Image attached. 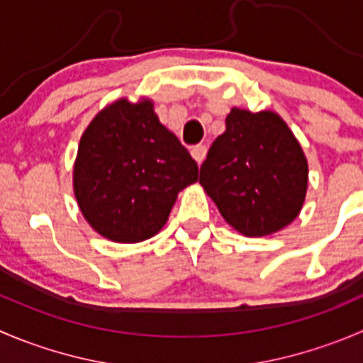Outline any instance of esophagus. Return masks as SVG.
<instances>
[{"label":"esophagus","mask_w":363,"mask_h":363,"mask_svg":"<svg viewBox=\"0 0 363 363\" xmlns=\"http://www.w3.org/2000/svg\"><path fill=\"white\" fill-rule=\"evenodd\" d=\"M191 154H193V157H195V161L196 163H202L203 160H206V154H207V147L203 145V143H199V145H195L191 149Z\"/></svg>","instance_id":"esophagus-1"}]
</instances>
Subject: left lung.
I'll return each instance as SVG.
<instances>
[{
    "label": "left lung",
    "mask_w": 363,
    "mask_h": 363,
    "mask_svg": "<svg viewBox=\"0 0 363 363\" xmlns=\"http://www.w3.org/2000/svg\"><path fill=\"white\" fill-rule=\"evenodd\" d=\"M200 167V184L228 225L250 238L273 234L300 213L308 167L300 143L273 111L234 110Z\"/></svg>",
    "instance_id": "1"
}]
</instances>
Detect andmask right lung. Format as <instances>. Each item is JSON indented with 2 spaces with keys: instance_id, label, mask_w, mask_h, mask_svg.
Masks as SVG:
<instances>
[{
  "instance_id": "right-lung-1",
  "label": "right lung",
  "mask_w": 363,
  "mask_h": 363,
  "mask_svg": "<svg viewBox=\"0 0 363 363\" xmlns=\"http://www.w3.org/2000/svg\"><path fill=\"white\" fill-rule=\"evenodd\" d=\"M199 179V164L154 113L152 103L121 99L81 136L74 193L104 238L138 242L167 223L177 193Z\"/></svg>"
}]
</instances>
